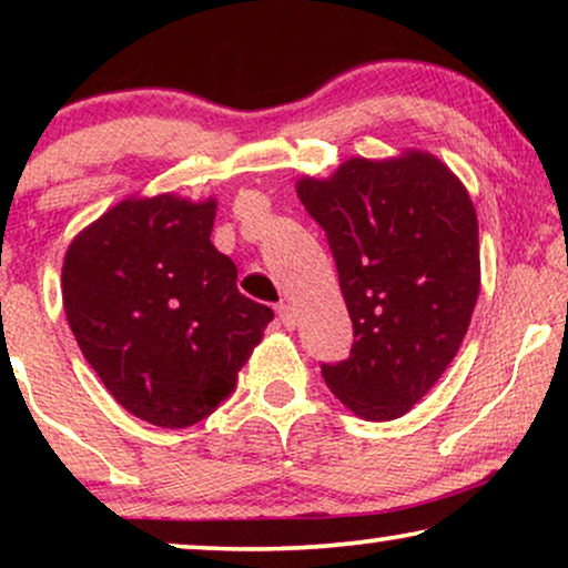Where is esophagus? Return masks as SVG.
I'll list each match as a JSON object with an SVG mask.
<instances>
[{"instance_id":"34e87169","label":"esophagus","mask_w":568,"mask_h":568,"mask_svg":"<svg viewBox=\"0 0 568 568\" xmlns=\"http://www.w3.org/2000/svg\"><path fill=\"white\" fill-rule=\"evenodd\" d=\"M276 315H278V321H282L284 328H294V325H297V310H294L290 302L276 305Z\"/></svg>"}]
</instances>
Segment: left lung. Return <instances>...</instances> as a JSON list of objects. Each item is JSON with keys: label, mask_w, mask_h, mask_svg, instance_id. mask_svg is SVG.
Returning <instances> with one entry per match:
<instances>
[{"label": "left lung", "mask_w": 568, "mask_h": 568, "mask_svg": "<svg viewBox=\"0 0 568 568\" xmlns=\"http://www.w3.org/2000/svg\"><path fill=\"white\" fill-rule=\"evenodd\" d=\"M297 196L336 258L354 325L348 359L323 364L331 393L367 422L416 406L455 359L480 290L478 220L453 170L429 152L352 158Z\"/></svg>", "instance_id": "obj_1"}]
</instances>
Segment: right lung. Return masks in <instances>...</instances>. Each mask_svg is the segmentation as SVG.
I'll use <instances>...</instances> for the list:
<instances>
[{"label": "right lung", "mask_w": 568, "mask_h": 568, "mask_svg": "<svg viewBox=\"0 0 568 568\" xmlns=\"http://www.w3.org/2000/svg\"><path fill=\"white\" fill-rule=\"evenodd\" d=\"M214 214V199L131 196L72 240L61 268L84 359L129 414L162 429L230 398L274 321L237 292V266L209 240Z\"/></svg>", "instance_id": "add662e5"}]
</instances>
